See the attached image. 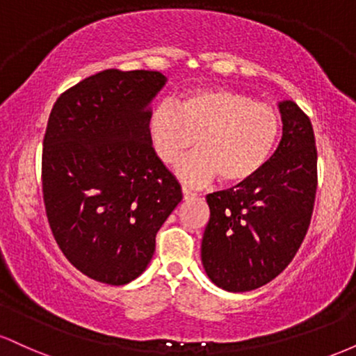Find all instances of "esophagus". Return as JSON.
I'll use <instances>...</instances> for the list:
<instances>
[{
	"label": "esophagus",
	"mask_w": 356,
	"mask_h": 356,
	"mask_svg": "<svg viewBox=\"0 0 356 356\" xmlns=\"http://www.w3.org/2000/svg\"><path fill=\"white\" fill-rule=\"evenodd\" d=\"M182 195H184V199H189V197H195V192H192V191H189L187 189V187H182Z\"/></svg>",
	"instance_id": "esophagus-1"
}]
</instances>
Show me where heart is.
<instances>
[{
	"label": "heart",
	"mask_w": 356,
	"mask_h": 356,
	"mask_svg": "<svg viewBox=\"0 0 356 356\" xmlns=\"http://www.w3.org/2000/svg\"><path fill=\"white\" fill-rule=\"evenodd\" d=\"M280 127L271 105L234 90L201 88L187 93L177 107L172 102L155 105L149 137L165 164H174L197 138L201 150L175 165L182 182L201 186L219 175L224 184H243L266 165Z\"/></svg>",
	"instance_id": "obj_1"
}]
</instances>
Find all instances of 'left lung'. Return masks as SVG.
Returning <instances> with one entry per match:
<instances>
[{
  "label": "left lung",
  "instance_id": "1",
  "mask_svg": "<svg viewBox=\"0 0 356 356\" xmlns=\"http://www.w3.org/2000/svg\"><path fill=\"white\" fill-rule=\"evenodd\" d=\"M283 137L249 181L207 195L202 236L206 275L219 288L244 293L283 273L303 243L316 194L313 125L295 102L277 104Z\"/></svg>",
  "mask_w": 356,
  "mask_h": 356
}]
</instances>
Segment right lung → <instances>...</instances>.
I'll return each mask as SVG.
<instances>
[{
    "label": "right lung",
    "instance_id": "obj_1",
    "mask_svg": "<svg viewBox=\"0 0 356 356\" xmlns=\"http://www.w3.org/2000/svg\"><path fill=\"white\" fill-rule=\"evenodd\" d=\"M165 81L161 72L104 70L61 93L48 118V222L65 257L100 283L140 276L155 234L182 201L149 137L150 104Z\"/></svg>",
    "mask_w": 356,
    "mask_h": 356
}]
</instances>
